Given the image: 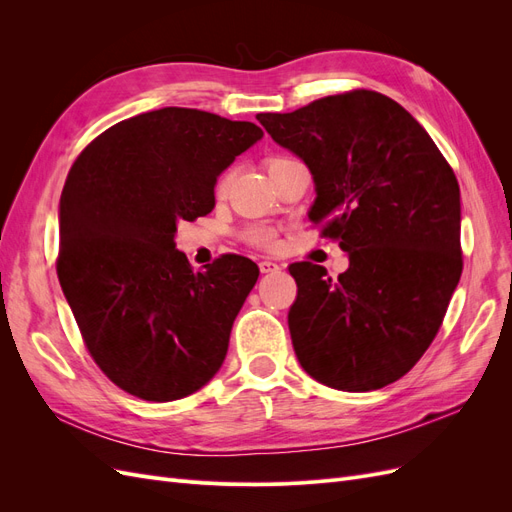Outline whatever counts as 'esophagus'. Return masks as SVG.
<instances>
[{"mask_svg":"<svg viewBox=\"0 0 512 512\" xmlns=\"http://www.w3.org/2000/svg\"><path fill=\"white\" fill-rule=\"evenodd\" d=\"M260 273H277V271H282V267L277 265V262H273V260H260Z\"/></svg>","mask_w":512,"mask_h":512,"instance_id":"1","label":"esophagus"}]
</instances>
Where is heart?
Returning a JSON list of instances; mask_svg holds the SVG:
<instances>
[{
	"label": "heart",
	"mask_w": 512,
	"mask_h": 512,
	"mask_svg": "<svg viewBox=\"0 0 512 512\" xmlns=\"http://www.w3.org/2000/svg\"><path fill=\"white\" fill-rule=\"evenodd\" d=\"M226 188H228V175H224L220 181H218V194H224L226 192ZM250 239L256 243V245H262V247H271V245H275V235L271 230H267V228H254L252 232H250Z\"/></svg>",
	"instance_id": "heart-1"
}]
</instances>
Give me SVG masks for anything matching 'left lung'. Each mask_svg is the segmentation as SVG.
Masks as SVG:
<instances>
[{
	"label": "left lung",
	"instance_id": "1",
	"mask_svg": "<svg viewBox=\"0 0 512 512\" xmlns=\"http://www.w3.org/2000/svg\"><path fill=\"white\" fill-rule=\"evenodd\" d=\"M256 119L309 168V220L350 256L337 280L312 262L290 265L299 288L288 314L294 354L331 389H382L425 354L459 284L453 168L421 123L378 91Z\"/></svg>",
	"mask_w": 512,
	"mask_h": 512
}]
</instances>
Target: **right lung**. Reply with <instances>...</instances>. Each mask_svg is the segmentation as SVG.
Masks as SVG:
<instances>
[{
  "label": "right lung",
  "mask_w": 512,
  "mask_h": 512,
  "mask_svg": "<svg viewBox=\"0 0 512 512\" xmlns=\"http://www.w3.org/2000/svg\"><path fill=\"white\" fill-rule=\"evenodd\" d=\"M262 130L166 106L87 145L59 198L57 275L89 354L119 389L175 401L218 374L256 262L222 256L192 271L181 220L215 207V183Z\"/></svg>",
  "instance_id": "obj_1"
}]
</instances>
